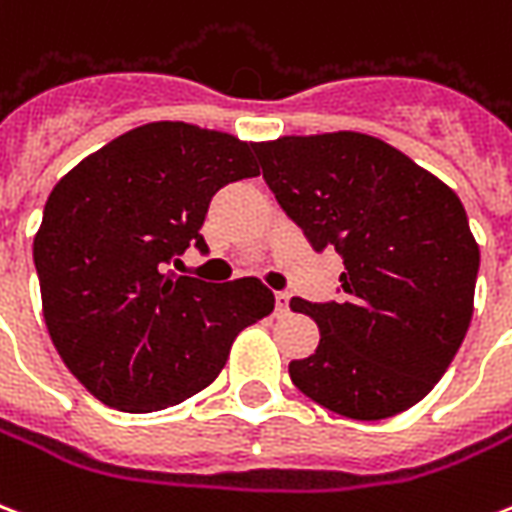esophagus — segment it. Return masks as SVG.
I'll return each instance as SVG.
<instances>
[{
  "label": "esophagus",
  "mask_w": 512,
  "mask_h": 512,
  "mask_svg": "<svg viewBox=\"0 0 512 512\" xmlns=\"http://www.w3.org/2000/svg\"><path fill=\"white\" fill-rule=\"evenodd\" d=\"M276 311H279V314H287V311H290V295H287V292H276Z\"/></svg>",
  "instance_id": "esophagus-1"
}]
</instances>
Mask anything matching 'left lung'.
Listing matches in <instances>:
<instances>
[{"label": "left lung", "mask_w": 512, "mask_h": 512, "mask_svg": "<svg viewBox=\"0 0 512 512\" xmlns=\"http://www.w3.org/2000/svg\"><path fill=\"white\" fill-rule=\"evenodd\" d=\"M265 185L311 247L343 257L341 300L290 308L319 327L292 384L330 411L389 419L432 392L473 319L481 249L459 195L376 136L257 142Z\"/></svg>", "instance_id": "1"}]
</instances>
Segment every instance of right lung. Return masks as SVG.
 <instances>
[{
	"label": "right lung",
	"mask_w": 512,
	"mask_h": 512,
	"mask_svg": "<svg viewBox=\"0 0 512 512\" xmlns=\"http://www.w3.org/2000/svg\"><path fill=\"white\" fill-rule=\"evenodd\" d=\"M255 147L158 120L91 152L48 195L34 236L45 325L69 373L109 408L150 413L198 395L236 335L273 311L255 276L212 284L169 271L190 244L206 249L212 195L260 174Z\"/></svg>",
	"instance_id": "obj_1"
}]
</instances>
